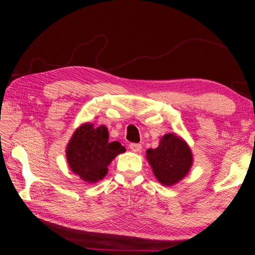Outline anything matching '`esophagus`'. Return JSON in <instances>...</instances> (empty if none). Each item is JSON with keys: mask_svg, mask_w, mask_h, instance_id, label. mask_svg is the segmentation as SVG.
Instances as JSON below:
<instances>
[{"mask_svg": "<svg viewBox=\"0 0 255 255\" xmlns=\"http://www.w3.org/2000/svg\"><path fill=\"white\" fill-rule=\"evenodd\" d=\"M129 148H130V149L132 150V152L138 153V152H140V150H141V144L131 143L130 145H129Z\"/></svg>", "mask_w": 255, "mask_h": 255, "instance_id": "esophagus-1", "label": "esophagus"}]
</instances>
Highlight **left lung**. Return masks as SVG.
I'll return each instance as SVG.
<instances>
[{
  "instance_id": "left-lung-1",
  "label": "left lung",
  "mask_w": 255,
  "mask_h": 255,
  "mask_svg": "<svg viewBox=\"0 0 255 255\" xmlns=\"http://www.w3.org/2000/svg\"><path fill=\"white\" fill-rule=\"evenodd\" d=\"M146 158L152 166L155 178L167 187L183 179L193 161L188 144L171 132L161 138L158 147L146 150Z\"/></svg>"
}]
</instances>
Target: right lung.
<instances>
[{"instance_id": "1", "label": "right lung", "mask_w": 255, "mask_h": 255, "mask_svg": "<svg viewBox=\"0 0 255 255\" xmlns=\"http://www.w3.org/2000/svg\"><path fill=\"white\" fill-rule=\"evenodd\" d=\"M126 148L119 141H110L105 126L84 124L77 128L66 147L70 169L89 183L105 178L108 165Z\"/></svg>"}]
</instances>
